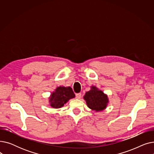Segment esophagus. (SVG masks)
Listing matches in <instances>:
<instances>
[{
    "label": "esophagus",
    "mask_w": 154,
    "mask_h": 154,
    "mask_svg": "<svg viewBox=\"0 0 154 154\" xmlns=\"http://www.w3.org/2000/svg\"><path fill=\"white\" fill-rule=\"evenodd\" d=\"M75 97H76V99H80V97H81V94H80V93L76 94H75Z\"/></svg>",
    "instance_id": "esophagus-1"
}]
</instances>
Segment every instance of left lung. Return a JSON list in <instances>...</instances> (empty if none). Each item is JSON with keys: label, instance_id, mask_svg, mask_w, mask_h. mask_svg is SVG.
<instances>
[{"label": "left lung", "instance_id": "obj_1", "mask_svg": "<svg viewBox=\"0 0 154 154\" xmlns=\"http://www.w3.org/2000/svg\"><path fill=\"white\" fill-rule=\"evenodd\" d=\"M84 99L86 101L88 107L96 112L103 110L109 103L107 95L95 86L91 87V91L85 93Z\"/></svg>", "mask_w": 154, "mask_h": 154}]
</instances>
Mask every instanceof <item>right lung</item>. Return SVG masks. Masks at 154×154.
I'll return each instance as SVG.
<instances>
[{"label":"right lung","instance_id":"add662e5","mask_svg":"<svg viewBox=\"0 0 154 154\" xmlns=\"http://www.w3.org/2000/svg\"><path fill=\"white\" fill-rule=\"evenodd\" d=\"M75 97V94L70 87L60 86L52 93L49 97L50 106L54 109L61 108L70 99Z\"/></svg>","mask_w":154,"mask_h":154}]
</instances>
